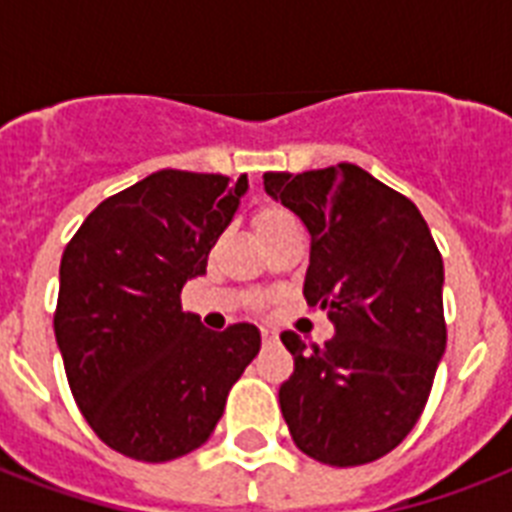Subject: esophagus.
Returning a JSON list of instances; mask_svg holds the SVG:
<instances>
[{"label": "esophagus", "instance_id": "esophagus-1", "mask_svg": "<svg viewBox=\"0 0 512 512\" xmlns=\"http://www.w3.org/2000/svg\"><path fill=\"white\" fill-rule=\"evenodd\" d=\"M260 337H263L265 345H273V342L279 340V335H276L273 329H260Z\"/></svg>", "mask_w": 512, "mask_h": 512}]
</instances>
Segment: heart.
I'll list each match as a JSON object with an SVG mask.
<instances>
[{"label": "heart", "mask_w": 512, "mask_h": 512, "mask_svg": "<svg viewBox=\"0 0 512 512\" xmlns=\"http://www.w3.org/2000/svg\"><path fill=\"white\" fill-rule=\"evenodd\" d=\"M284 225H295V217L289 215L287 209L281 207H263L255 212V233H271L279 231Z\"/></svg>", "instance_id": "1"}]
</instances>
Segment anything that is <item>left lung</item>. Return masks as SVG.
<instances>
[{
    "label": "left lung",
    "instance_id": "obj_1",
    "mask_svg": "<svg viewBox=\"0 0 512 512\" xmlns=\"http://www.w3.org/2000/svg\"><path fill=\"white\" fill-rule=\"evenodd\" d=\"M265 193L311 233L303 295L335 337L281 342L295 372L279 390L289 433L337 468L380 460L417 425L446 350L444 260L420 209L356 164L265 172Z\"/></svg>",
    "mask_w": 512,
    "mask_h": 512
}]
</instances>
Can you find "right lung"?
Segmentation results:
<instances>
[{"label":"right lung","mask_w":512,"mask_h":512,"mask_svg":"<svg viewBox=\"0 0 512 512\" xmlns=\"http://www.w3.org/2000/svg\"><path fill=\"white\" fill-rule=\"evenodd\" d=\"M247 188V175L159 170L100 201L68 241L55 340L84 420L124 457L199 449L260 350L255 324L209 332L180 305Z\"/></svg>","instance_id":"1"}]
</instances>
